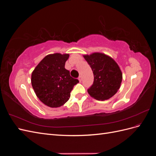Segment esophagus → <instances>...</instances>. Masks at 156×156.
I'll use <instances>...</instances> for the list:
<instances>
[{
    "label": "esophagus",
    "instance_id": "1",
    "mask_svg": "<svg viewBox=\"0 0 156 156\" xmlns=\"http://www.w3.org/2000/svg\"><path fill=\"white\" fill-rule=\"evenodd\" d=\"M78 79H79V81L80 82H81V81H82V77L81 76V75H80V76L78 77Z\"/></svg>",
    "mask_w": 156,
    "mask_h": 156
}]
</instances>
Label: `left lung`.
Segmentation results:
<instances>
[{"instance_id":"obj_1","label":"left lung","mask_w":156,"mask_h":156,"mask_svg":"<svg viewBox=\"0 0 156 156\" xmlns=\"http://www.w3.org/2000/svg\"><path fill=\"white\" fill-rule=\"evenodd\" d=\"M94 73V83L88 89L91 97L104 101L112 97L119 90L122 73L115 60L104 53H94L83 55Z\"/></svg>"}]
</instances>
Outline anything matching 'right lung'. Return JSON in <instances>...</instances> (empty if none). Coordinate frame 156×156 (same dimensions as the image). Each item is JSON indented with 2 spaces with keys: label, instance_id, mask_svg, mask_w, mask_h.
Listing matches in <instances>:
<instances>
[{
  "label": "right lung",
  "instance_id": "obj_1",
  "mask_svg": "<svg viewBox=\"0 0 156 156\" xmlns=\"http://www.w3.org/2000/svg\"><path fill=\"white\" fill-rule=\"evenodd\" d=\"M69 54L47 55L36 66L31 75V83L39 100L47 106L59 107L66 103L70 92L79 80L70 76L65 68Z\"/></svg>",
  "mask_w": 156,
  "mask_h": 156
}]
</instances>
